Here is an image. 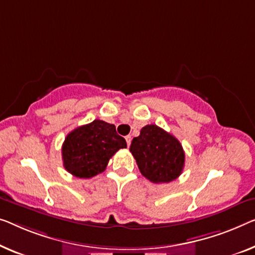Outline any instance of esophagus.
<instances>
[{
  "instance_id": "obj_1",
  "label": "esophagus",
  "mask_w": 255,
  "mask_h": 255,
  "mask_svg": "<svg viewBox=\"0 0 255 255\" xmlns=\"http://www.w3.org/2000/svg\"><path fill=\"white\" fill-rule=\"evenodd\" d=\"M126 142H127V145L128 146L130 145V143H131V136L130 135H127L126 136Z\"/></svg>"
}]
</instances>
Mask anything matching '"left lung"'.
Here are the masks:
<instances>
[{
	"mask_svg": "<svg viewBox=\"0 0 255 255\" xmlns=\"http://www.w3.org/2000/svg\"><path fill=\"white\" fill-rule=\"evenodd\" d=\"M139 172L153 183H169L181 175L185 154L180 140L155 125H146L130 144Z\"/></svg>",
	"mask_w": 255,
	"mask_h": 255,
	"instance_id": "8db88e82",
	"label": "left lung"
}]
</instances>
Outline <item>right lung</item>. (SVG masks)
Instances as JSON below:
<instances>
[{"mask_svg":"<svg viewBox=\"0 0 255 255\" xmlns=\"http://www.w3.org/2000/svg\"><path fill=\"white\" fill-rule=\"evenodd\" d=\"M125 147L126 139L118 135L115 125L96 119L66 136L62 146L64 167L72 175L90 178L104 172L110 158Z\"/></svg>","mask_w":255,"mask_h":255,"instance_id":"1","label":"right lung"}]
</instances>
